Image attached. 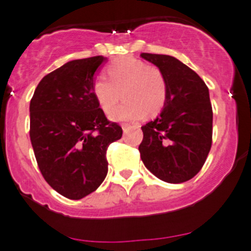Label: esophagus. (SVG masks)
Here are the masks:
<instances>
[{
  "label": "esophagus",
  "mask_w": 251,
  "mask_h": 251,
  "mask_svg": "<svg viewBox=\"0 0 251 251\" xmlns=\"http://www.w3.org/2000/svg\"><path fill=\"white\" fill-rule=\"evenodd\" d=\"M121 127H123L124 133H127L128 130H130V128H131V126L127 125V124H123V125H121Z\"/></svg>",
  "instance_id": "esophagus-1"
}]
</instances>
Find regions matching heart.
<instances>
[{
  "label": "heart",
  "instance_id": "b5f03b06",
  "mask_svg": "<svg viewBox=\"0 0 251 251\" xmlns=\"http://www.w3.org/2000/svg\"><path fill=\"white\" fill-rule=\"evenodd\" d=\"M109 80L100 76L93 81L92 93L104 113H110L123 98L125 102L110 114L114 121H137L156 115L164 108L168 85L164 74L155 67L135 57L116 59L107 69Z\"/></svg>",
  "mask_w": 251,
  "mask_h": 251
}]
</instances>
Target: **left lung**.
<instances>
[{
  "label": "left lung",
  "instance_id": "obj_1",
  "mask_svg": "<svg viewBox=\"0 0 251 251\" xmlns=\"http://www.w3.org/2000/svg\"><path fill=\"white\" fill-rule=\"evenodd\" d=\"M161 70L168 97L160 115L142 126L138 147L144 166L168 183L193 178L203 168L212 141L209 88L196 72L175 57L142 53Z\"/></svg>",
  "mask_w": 251,
  "mask_h": 251
}]
</instances>
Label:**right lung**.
Returning a JSON list of instances; mask_svg holds the SVG:
<instances>
[{
    "mask_svg": "<svg viewBox=\"0 0 251 251\" xmlns=\"http://www.w3.org/2000/svg\"><path fill=\"white\" fill-rule=\"evenodd\" d=\"M102 55L65 63L40 81L30 100V141L42 176L65 198L95 192L108 174L107 149L123 128L92 93Z\"/></svg>",
    "mask_w": 251,
    "mask_h": 251,
    "instance_id": "1",
    "label": "right lung"
}]
</instances>
